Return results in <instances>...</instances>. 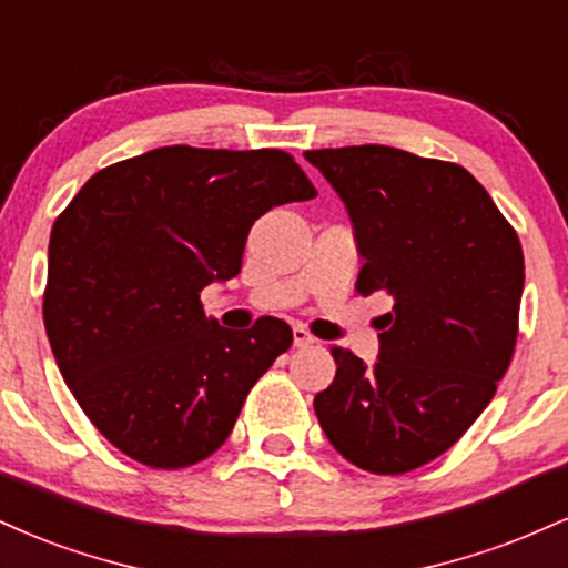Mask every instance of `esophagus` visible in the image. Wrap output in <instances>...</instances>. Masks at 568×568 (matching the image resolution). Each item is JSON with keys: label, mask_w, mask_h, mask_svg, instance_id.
<instances>
[{"label": "esophagus", "mask_w": 568, "mask_h": 568, "mask_svg": "<svg viewBox=\"0 0 568 568\" xmlns=\"http://www.w3.org/2000/svg\"><path fill=\"white\" fill-rule=\"evenodd\" d=\"M293 344H296V347H310V344H315V336H312L304 325H296V328H293Z\"/></svg>", "instance_id": "esophagus-1"}]
</instances>
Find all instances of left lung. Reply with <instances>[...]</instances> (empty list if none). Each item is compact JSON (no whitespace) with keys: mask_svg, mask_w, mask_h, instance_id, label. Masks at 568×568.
I'll return each mask as SVG.
<instances>
[{"mask_svg":"<svg viewBox=\"0 0 568 568\" xmlns=\"http://www.w3.org/2000/svg\"><path fill=\"white\" fill-rule=\"evenodd\" d=\"M304 158L347 205L366 258L355 291L382 293L379 361L334 347L315 395L331 446L361 470L403 475L446 454L491 403L513 361L524 251L488 192L456 162L403 149H315Z\"/></svg>","mask_w":568,"mask_h":568,"instance_id":"1","label":"left lung"}]
</instances>
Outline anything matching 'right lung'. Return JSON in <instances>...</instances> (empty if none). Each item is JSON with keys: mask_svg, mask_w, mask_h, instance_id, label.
<instances>
[{"mask_svg": "<svg viewBox=\"0 0 568 568\" xmlns=\"http://www.w3.org/2000/svg\"><path fill=\"white\" fill-rule=\"evenodd\" d=\"M317 189L283 149L162 146L103 168L55 219L42 317L98 433L154 470L207 459L293 344L277 317L221 328L200 293L240 272L253 221Z\"/></svg>", "mask_w": 568, "mask_h": 568, "instance_id": "right-lung-1", "label": "right lung"}]
</instances>
